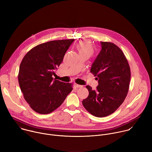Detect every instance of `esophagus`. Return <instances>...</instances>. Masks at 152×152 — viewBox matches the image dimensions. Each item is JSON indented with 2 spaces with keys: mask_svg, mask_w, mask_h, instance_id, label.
<instances>
[{
  "mask_svg": "<svg viewBox=\"0 0 152 152\" xmlns=\"http://www.w3.org/2000/svg\"><path fill=\"white\" fill-rule=\"evenodd\" d=\"M75 86H76V87H77V88H81V87H82V85H79V84H77V83H75Z\"/></svg>",
  "mask_w": 152,
  "mask_h": 152,
  "instance_id": "1",
  "label": "esophagus"
}]
</instances>
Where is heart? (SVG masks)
I'll return each instance as SVG.
<instances>
[{
    "mask_svg": "<svg viewBox=\"0 0 152 152\" xmlns=\"http://www.w3.org/2000/svg\"><path fill=\"white\" fill-rule=\"evenodd\" d=\"M77 50L79 53H87L92 54L93 52V48L92 46L87 41H80L77 45Z\"/></svg>",
    "mask_w": 152,
    "mask_h": 152,
    "instance_id": "obj_1",
    "label": "heart"
}]
</instances>
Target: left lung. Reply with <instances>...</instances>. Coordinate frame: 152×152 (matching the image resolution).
<instances>
[{"label": "left lung", "instance_id": "1", "mask_svg": "<svg viewBox=\"0 0 152 152\" xmlns=\"http://www.w3.org/2000/svg\"><path fill=\"white\" fill-rule=\"evenodd\" d=\"M102 49L90 72L98 80L95 90L89 85L83 106L91 114L104 117L114 113L124 102L129 88L131 70L122 50L110 42H100Z\"/></svg>", "mask_w": 152, "mask_h": 152}]
</instances>
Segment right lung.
<instances>
[{
    "instance_id": "right-lung-1",
    "label": "right lung",
    "mask_w": 152,
    "mask_h": 152,
    "mask_svg": "<svg viewBox=\"0 0 152 152\" xmlns=\"http://www.w3.org/2000/svg\"><path fill=\"white\" fill-rule=\"evenodd\" d=\"M74 39L50 41L31 49L21 62L18 80L25 100L37 113L48 114L61 106L72 83L52 77Z\"/></svg>"
}]
</instances>
